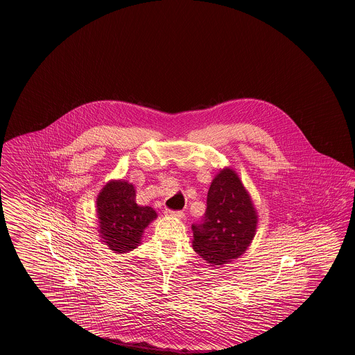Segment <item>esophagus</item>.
I'll list each match as a JSON object with an SVG mask.
<instances>
[{"instance_id": "34e87169", "label": "esophagus", "mask_w": 355, "mask_h": 355, "mask_svg": "<svg viewBox=\"0 0 355 355\" xmlns=\"http://www.w3.org/2000/svg\"><path fill=\"white\" fill-rule=\"evenodd\" d=\"M165 215L175 217V218H183V217H184V214L181 212V211H171V209H166V211H165Z\"/></svg>"}]
</instances>
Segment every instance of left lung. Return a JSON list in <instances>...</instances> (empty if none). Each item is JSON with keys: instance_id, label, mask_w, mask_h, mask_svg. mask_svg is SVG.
I'll return each instance as SVG.
<instances>
[{"instance_id": "8db88e82", "label": "left lung", "mask_w": 355, "mask_h": 355, "mask_svg": "<svg viewBox=\"0 0 355 355\" xmlns=\"http://www.w3.org/2000/svg\"><path fill=\"white\" fill-rule=\"evenodd\" d=\"M257 225L258 214L251 196L238 174L225 168L211 183L205 217L191 226L193 251L220 268L246 252Z\"/></svg>"}]
</instances>
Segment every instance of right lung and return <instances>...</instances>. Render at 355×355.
<instances>
[{"label": "right lung", "instance_id": "1", "mask_svg": "<svg viewBox=\"0 0 355 355\" xmlns=\"http://www.w3.org/2000/svg\"><path fill=\"white\" fill-rule=\"evenodd\" d=\"M135 189L128 181H109L96 200L101 242L117 254L138 248L144 229L157 214L148 205L135 202Z\"/></svg>", "mask_w": 355, "mask_h": 355}]
</instances>
